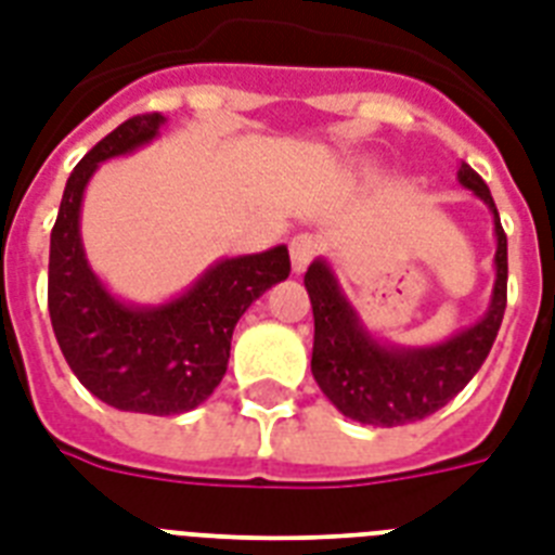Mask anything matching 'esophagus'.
I'll return each instance as SVG.
<instances>
[{"label": "esophagus", "instance_id": "34e87169", "mask_svg": "<svg viewBox=\"0 0 555 555\" xmlns=\"http://www.w3.org/2000/svg\"><path fill=\"white\" fill-rule=\"evenodd\" d=\"M313 256H317V242H313V235L302 233L291 238V264H294V273H302V270L311 264Z\"/></svg>", "mask_w": 555, "mask_h": 555}]
</instances>
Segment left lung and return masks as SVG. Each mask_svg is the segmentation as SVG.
I'll return each mask as SVG.
<instances>
[{
  "mask_svg": "<svg viewBox=\"0 0 555 555\" xmlns=\"http://www.w3.org/2000/svg\"><path fill=\"white\" fill-rule=\"evenodd\" d=\"M461 186L487 204L495 235V282L478 322L429 346H397L377 337L348 299L328 259H313L305 287L313 305L311 371L322 395L365 426H403L447 405L481 369L507 308V235L490 186L469 164L457 167Z\"/></svg>",
  "mask_w": 555,
  "mask_h": 555,
  "instance_id": "1",
  "label": "left lung"
}]
</instances>
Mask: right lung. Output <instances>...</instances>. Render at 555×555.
I'll return each instance as SVG.
<instances>
[{
  "label": "right lung",
  "mask_w": 555,
  "mask_h": 555,
  "mask_svg": "<svg viewBox=\"0 0 555 555\" xmlns=\"http://www.w3.org/2000/svg\"><path fill=\"white\" fill-rule=\"evenodd\" d=\"M164 126V115L132 117L74 167L48 256V311L65 363L103 403L138 414H181L204 403L224 377L235 322L291 273L287 247L276 244L212 261L164 302H129L108 291L82 247V195L103 160L150 146Z\"/></svg>",
  "instance_id": "right-lung-1"
}]
</instances>
